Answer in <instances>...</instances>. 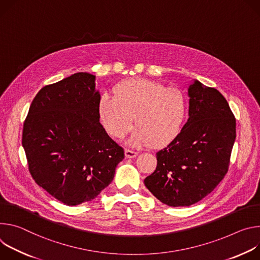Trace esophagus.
<instances>
[{
    "mask_svg": "<svg viewBox=\"0 0 260 260\" xmlns=\"http://www.w3.org/2000/svg\"><path fill=\"white\" fill-rule=\"evenodd\" d=\"M137 155H138V153L135 152V151H132L130 149H126L125 150V156L127 158H135Z\"/></svg>",
    "mask_w": 260,
    "mask_h": 260,
    "instance_id": "34e87169",
    "label": "esophagus"
}]
</instances>
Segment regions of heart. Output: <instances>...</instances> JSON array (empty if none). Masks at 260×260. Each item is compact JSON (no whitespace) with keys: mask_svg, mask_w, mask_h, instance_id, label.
<instances>
[{"mask_svg":"<svg viewBox=\"0 0 260 260\" xmlns=\"http://www.w3.org/2000/svg\"><path fill=\"white\" fill-rule=\"evenodd\" d=\"M114 97L103 94L98 110L107 133L121 139L135 127L134 146L162 148L181 132L187 115V101L174 86L146 78H131L114 88Z\"/></svg>","mask_w":260,"mask_h":260,"instance_id":"1","label":"heart"}]
</instances>
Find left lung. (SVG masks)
I'll return each mask as SVG.
<instances>
[{"label": "left lung", "instance_id": "8db88e82", "mask_svg": "<svg viewBox=\"0 0 260 260\" xmlns=\"http://www.w3.org/2000/svg\"><path fill=\"white\" fill-rule=\"evenodd\" d=\"M189 119L180 134L157 153L146 187L169 207H189L210 194L228 171L236 118L224 96L194 80L188 88Z\"/></svg>", "mask_w": 260, "mask_h": 260}]
</instances>
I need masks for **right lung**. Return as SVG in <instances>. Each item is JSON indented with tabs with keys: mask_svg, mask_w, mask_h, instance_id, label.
I'll return each mask as SVG.
<instances>
[{
	"mask_svg": "<svg viewBox=\"0 0 260 260\" xmlns=\"http://www.w3.org/2000/svg\"><path fill=\"white\" fill-rule=\"evenodd\" d=\"M99 101L95 75L78 72L42 88L23 124L32 178L67 206L96 198L125 157L99 122Z\"/></svg>",
	"mask_w": 260,
	"mask_h": 260,
	"instance_id": "add662e5",
	"label": "right lung"
}]
</instances>
